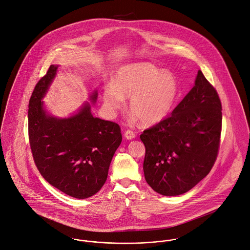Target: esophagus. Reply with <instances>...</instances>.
Wrapping results in <instances>:
<instances>
[{"mask_svg":"<svg viewBox=\"0 0 250 250\" xmlns=\"http://www.w3.org/2000/svg\"><path fill=\"white\" fill-rule=\"evenodd\" d=\"M124 136H125V138H126L127 140H133V139L136 138L135 133H134L133 131H131V130H127V131L125 132Z\"/></svg>","mask_w":250,"mask_h":250,"instance_id":"34e87169","label":"esophagus"}]
</instances>
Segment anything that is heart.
<instances>
[{
	"instance_id": "1",
	"label": "heart",
	"mask_w": 250,
	"mask_h": 250,
	"mask_svg": "<svg viewBox=\"0 0 250 250\" xmlns=\"http://www.w3.org/2000/svg\"><path fill=\"white\" fill-rule=\"evenodd\" d=\"M178 92L175 77L160 72L149 63L128 65L119 69L113 85L104 87L103 99L109 113L120 109L124 98H130L129 109L146 126L162 121L171 110Z\"/></svg>"
}]
</instances>
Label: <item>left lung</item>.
I'll return each instance as SVG.
<instances>
[{
  "instance_id": "left-lung-1",
  "label": "left lung",
  "mask_w": 250,
  "mask_h": 250,
  "mask_svg": "<svg viewBox=\"0 0 250 250\" xmlns=\"http://www.w3.org/2000/svg\"><path fill=\"white\" fill-rule=\"evenodd\" d=\"M221 110L217 91L199 71L194 87L171 113L144 131V172L154 191L181 195L208 174L220 146Z\"/></svg>"
}]
</instances>
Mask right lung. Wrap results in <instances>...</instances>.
<instances>
[{"mask_svg":"<svg viewBox=\"0 0 250 250\" xmlns=\"http://www.w3.org/2000/svg\"><path fill=\"white\" fill-rule=\"evenodd\" d=\"M57 66L51 65L36 84L29 101L28 133L35 164L43 178L63 193L86 199L104 184L114 152L122 141L120 126L93 117L87 103L64 119L46 113L42 99ZM97 92L91 96L96 102Z\"/></svg>","mask_w":250,"mask_h":250,"instance_id":"add662e5","label":"right lung"}]
</instances>
